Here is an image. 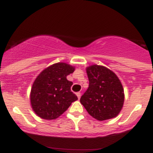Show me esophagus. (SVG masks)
Instances as JSON below:
<instances>
[{
    "label": "esophagus",
    "mask_w": 153,
    "mask_h": 153,
    "mask_svg": "<svg viewBox=\"0 0 153 153\" xmlns=\"http://www.w3.org/2000/svg\"><path fill=\"white\" fill-rule=\"evenodd\" d=\"M76 95L77 97H78V98L80 99V97H81V93H80V92H77Z\"/></svg>",
    "instance_id": "1"
}]
</instances>
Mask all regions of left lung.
<instances>
[{
  "label": "left lung",
  "mask_w": 153,
  "mask_h": 153,
  "mask_svg": "<svg viewBox=\"0 0 153 153\" xmlns=\"http://www.w3.org/2000/svg\"><path fill=\"white\" fill-rule=\"evenodd\" d=\"M89 87L80 99L91 116L100 121L116 117L124 102V91L114 71L102 65L87 67Z\"/></svg>",
  "instance_id": "obj_1"
}]
</instances>
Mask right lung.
<instances>
[{
	"instance_id": "obj_1",
	"label": "right lung",
	"mask_w": 153,
	"mask_h": 153,
	"mask_svg": "<svg viewBox=\"0 0 153 153\" xmlns=\"http://www.w3.org/2000/svg\"><path fill=\"white\" fill-rule=\"evenodd\" d=\"M74 71V66L58 62L45 68L36 77L30 91V103L37 116L44 120H55L78 100L71 91L73 83L66 78Z\"/></svg>"
}]
</instances>
